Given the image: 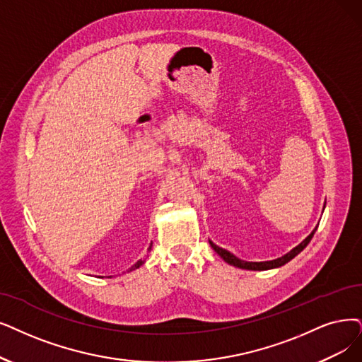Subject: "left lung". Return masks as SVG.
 <instances>
[{
  "mask_svg": "<svg viewBox=\"0 0 362 362\" xmlns=\"http://www.w3.org/2000/svg\"><path fill=\"white\" fill-rule=\"evenodd\" d=\"M325 208V205H324ZM317 226L312 230V233L303 240L300 242L296 248H293L290 252H286L285 255L279 257V258H274V259H269V262H245V259H240L238 258L235 254H231L230 251L224 250V248H220L218 245H215L212 240H209L211 247L214 248V251L218 254L226 263H228L230 266H235V267H239V269H245V270H270V269H276V267H281L284 264H286L288 262H291V259L298 255L303 250H305L308 247V243L312 240L315 231H316Z\"/></svg>",
  "mask_w": 362,
  "mask_h": 362,
  "instance_id": "obj_1",
  "label": "left lung"
}]
</instances>
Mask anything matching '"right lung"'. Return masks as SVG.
<instances>
[{
  "label": "right lung",
  "mask_w": 362,
  "mask_h": 362,
  "mask_svg": "<svg viewBox=\"0 0 362 362\" xmlns=\"http://www.w3.org/2000/svg\"><path fill=\"white\" fill-rule=\"evenodd\" d=\"M151 245H153V243H151ZM151 245H150V248H148V250H151ZM142 264H144V262H142V259H139L138 263H135L131 269H129V272H132V270H135V269H139ZM110 278H111V276H110Z\"/></svg>",
  "instance_id": "add662e5"
}]
</instances>
